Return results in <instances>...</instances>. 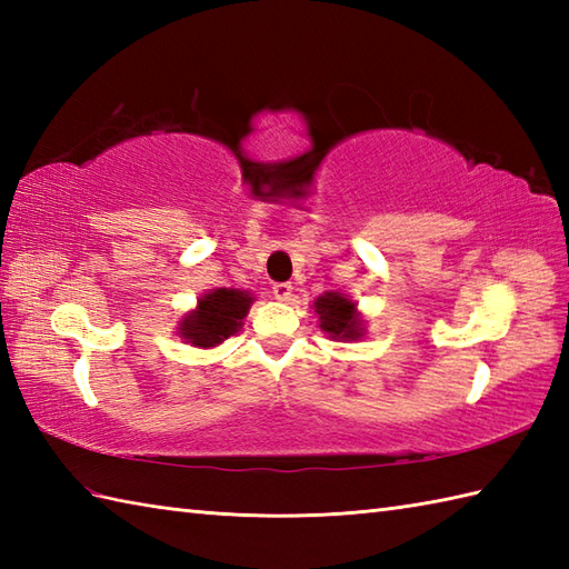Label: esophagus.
I'll return each instance as SVG.
<instances>
[{"label": "esophagus", "instance_id": "esophagus-1", "mask_svg": "<svg viewBox=\"0 0 569 569\" xmlns=\"http://www.w3.org/2000/svg\"><path fill=\"white\" fill-rule=\"evenodd\" d=\"M293 286L291 283H273V298L276 300H291Z\"/></svg>", "mask_w": 569, "mask_h": 569}]
</instances>
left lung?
I'll use <instances>...</instances> for the list:
<instances>
[{
  "instance_id": "8db88e82",
  "label": "left lung",
  "mask_w": 569,
  "mask_h": 569,
  "mask_svg": "<svg viewBox=\"0 0 569 569\" xmlns=\"http://www.w3.org/2000/svg\"><path fill=\"white\" fill-rule=\"evenodd\" d=\"M312 310L318 312L320 318V330L328 332L332 340H359L365 335V320H361L357 303H352L342 293H322Z\"/></svg>"
}]
</instances>
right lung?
<instances>
[{
    "mask_svg": "<svg viewBox=\"0 0 569 569\" xmlns=\"http://www.w3.org/2000/svg\"><path fill=\"white\" fill-rule=\"evenodd\" d=\"M253 303V296L249 291H239V288H214V291L204 293L198 300V308L190 310L188 316L180 320L178 335L192 347H217L222 345L227 337L239 332L241 320Z\"/></svg>",
    "mask_w": 569,
    "mask_h": 569,
    "instance_id": "1",
    "label": "right lung"
}]
</instances>
